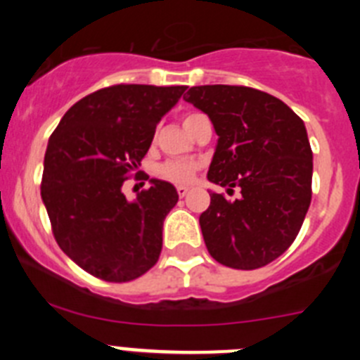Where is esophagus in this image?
Here are the masks:
<instances>
[{
	"label": "esophagus",
	"instance_id": "esophagus-1",
	"mask_svg": "<svg viewBox=\"0 0 360 360\" xmlns=\"http://www.w3.org/2000/svg\"><path fill=\"white\" fill-rule=\"evenodd\" d=\"M176 193H178V196H182V198H184V196H186L187 193H189V187H187V186H178L176 187Z\"/></svg>",
	"mask_w": 360,
	"mask_h": 360
}]
</instances>
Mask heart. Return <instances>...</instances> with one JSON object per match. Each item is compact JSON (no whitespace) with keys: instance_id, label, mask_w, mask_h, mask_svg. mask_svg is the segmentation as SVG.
I'll list each match as a JSON object with an SVG mask.
<instances>
[{"instance_id":"heart-1","label":"heart","mask_w":360,"mask_h":360,"mask_svg":"<svg viewBox=\"0 0 360 360\" xmlns=\"http://www.w3.org/2000/svg\"><path fill=\"white\" fill-rule=\"evenodd\" d=\"M195 115H187L184 122H187L189 119H193ZM196 169H198V165L193 164V162H182V160H169L165 162V164L160 165V173L162 178L165 180H169L173 184H189L193 178H195Z\"/></svg>"}]
</instances>
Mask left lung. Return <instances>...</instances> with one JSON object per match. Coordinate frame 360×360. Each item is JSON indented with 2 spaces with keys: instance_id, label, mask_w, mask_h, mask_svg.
Returning a JSON list of instances; mask_svg holds the SVG:
<instances>
[{
  "instance_id": "obj_1",
  "label": "left lung",
  "mask_w": 360,
  "mask_h": 360,
  "mask_svg": "<svg viewBox=\"0 0 360 360\" xmlns=\"http://www.w3.org/2000/svg\"><path fill=\"white\" fill-rule=\"evenodd\" d=\"M184 98L207 113L218 135L207 178L241 189L234 202L211 193L200 214L209 254L231 269L269 265L294 243L310 207L304 122L274 95L247 86H193Z\"/></svg>"
}]
</instances>
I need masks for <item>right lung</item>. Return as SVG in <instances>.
<instances>
[{
	"mask_svg": "<svg viewBox=\"0 0 360 360\" xmlns=\"http://www.w3.org/2000/svg\"><path fill=\"white\" fill-rule=\"evenodd\" d=\"M186 88H103L73 104L50 136L41 198L57 245L88 274L126 283L158 262L162 225L176 205V189L153 178L149 189L128 202L122 184Z\"/></svg>",
	"mask_w": 360,
	"mask_h": 360,
	"instance_id": "1",
	"label": "right lung"
}]
</instances>
